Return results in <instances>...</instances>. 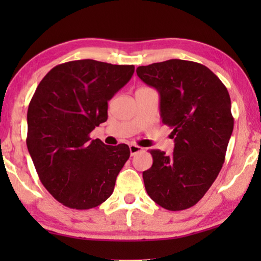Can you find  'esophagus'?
Returning <instances> with one entry per match:
<instances>
[{"instance_id": "obj_1", "label": "esophagus", "mask_w": 261, "mask_h": 261, "mask_svg": "<svg viewBox=\"0 0 261 261\" xmlns=\"http://www.w3.org/2000/svg\"><path fill=\"white\" fill-rule=\"evenodd\" d=\"M129 148H130L131 155H135V154H137V153H139V152L143 151V147L137 146V145H135V144H131L130 146H129Z\"/></svg>"}]
</instances>
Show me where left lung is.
Segmentation results:
<instances>
[{"mask_svg": "<svg viewBox=\"0 0 261 261\" xmlns=\"http://www.w3.org/2000/svg\"><path fill=\"white\" fill-rule=\"evenodd\" d=\"M160 94L162 123L170 126L174 152L151 149L143 173L153 201L168 211L196 205L218 177L233 129L231 101L219 77L200 63L168 60L137 68Z\"/></svg>", "mask_w": 261, "mask_h": 261, "instance_id": "1", "label": "left lung"}]
</instances>
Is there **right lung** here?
Listing matches in <instances>:
<instances>
[{
	"label": "right lung",
	"mask_w": 261,
	"mask_h": 261,
	"mask_svg": "<svg viewBox=\"0 0 261 261\" xmlns=\"http://www.w3.org/2000/svg\"><path fill=\"white\" fill-rule=\"evenodd\" d=\"M134 72V65L67 62L43 77L31 99L29 153L43 187L69 208H93L112 196L130 148L91 140L90 134L107 121L108 101Z\"/></svg>",
	"instance_id": "1"
}]
</instances>
